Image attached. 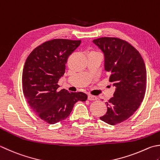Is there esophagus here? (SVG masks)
I'll use <instances>...</instances> for the list:
<instances>
[{"instance_id": "1", "label": "esophagus", "mask_w": 160, "mask_h": 160, "mask_svg": "<svg viewBox=\"0 0 160 160\" xmlns=\"http://www.w3.org/2000/svg\"><path fill=\"white\" fill-rule=\"evenodd\" d=\"M97 99H98V98H97L96 96H92V95H89L88 96V100H89V101H96Z\"/></svg>"}]
</instances>
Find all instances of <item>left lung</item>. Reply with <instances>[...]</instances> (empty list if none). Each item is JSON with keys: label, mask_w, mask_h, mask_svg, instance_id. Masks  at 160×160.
<instances>
[{"label": "left lung", "mask_w": 160, "mask_h": 160, "mask_svg": "<svg viewBox=\"0 0 160 160\" xmlns=\"http://www.w3.org/2000/svg\"><path fill=\"white\" fill-rule=\"evenodd\" d=\"M93 42L105 55V70L116 87L114 96L106 102L107 112L101 120L114 126L130 118L142 102L146 89L144 61L137 50L117 37H101Z\"/></svg>", "instance_id": "obj_1"}]
</instances>
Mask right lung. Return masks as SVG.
Wrapping results in <instances>:
<instances>
[{
	"mask_svg": "<svg viewBox=\"0 0 160 160\" xmlns=\"http://www.w3.org/2000/svg\"><path fill=\"white\" fill-rule=\"evenodd\" d=\"M81 40L55 39L43 43L30 52L22 75L23 92L30 107L43 121L55 124L67 118L78 101H85L82 92L58 89L68 58Z\"/></svg>",
	"mask_w": 160,
	"mask_h": 160,
	"instance_id": "right-lung-1",
	"label": "right lung"
}]
</instances>
